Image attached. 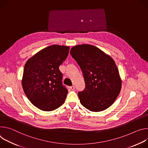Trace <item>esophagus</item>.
<instances>
[{
	"instance_id": "1",
	"label": "esophagus",
	"mask_w": 148,
	"mask_h": 148,
	"mask_svg": "<svg viewBox=\"0 0 148 148\" xmlns=\"http://www.w3.org/2000/svg\"><path fill=\"white\" fill-rule=\"evenodd\" d=\"M70 89H71V90H75V86H71L70 87Z\"/></svg>"
}]
</instances>
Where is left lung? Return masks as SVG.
I'll return each instance as SVG.
<instances>
[{
    "mask_svg": "<svg viewBox=\"0 0 148 148\" xmlns=\"http://www.w3.org/2000/svg\"><path fill=\"white\" fill-rule=\"evenodd\" d=\"M70 53L83 72L86 87L78 93L80 103L92 112L110 107L122 88V79L113 59L96 46L79 45Z\"/></svg>",
    "mask_w": 148,
    "mask_h": 148,
    "instance_id": "left-lung-1",
    "label": "left lung"
}]
</instances>
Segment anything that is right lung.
<instances>
[{"mask_svg":"<svg viewBox=\"0 0 148 148\" xmlns=\"http://www.w3.org/2000/svg\"><path fill=\"white\" fill-rule=\"evenodd\" d=\"M69 47L47 46L26 62L22 85L30 102L43 111H52L64 103L68 90L62 85L59 66L69 54Z\"/></svg>","mask_w":148,"mask_h":148,"instance_id":"right-lung-1","label":"right lung"}]
</instances>
